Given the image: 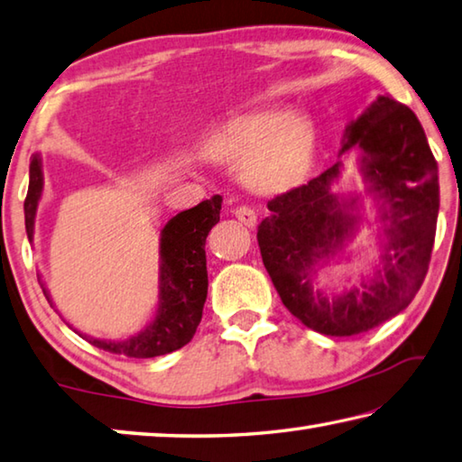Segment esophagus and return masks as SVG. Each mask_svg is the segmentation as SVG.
Wrapping results in <instances>:
<instances>
[{
	"label": "esophagus",
	"mask_w": 462,
	"mask_h": 462,
	"mask_svg": "<svg viewBox=\"0 0 462 462\" xmlns=\"http://www.w3.org/2000/svg\"><path fill=\"white\" fill-rule=\"evenodd\" d=\"M233 215H236L237 221L244 223L245 226H254L257 223V215L252 207H245V205L236 207L233 208Z\"/></svg>",
	"instance_id": "1"
}]
</instances>
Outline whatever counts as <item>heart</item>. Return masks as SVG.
Masks as SVG:
<instances>
[{
  "label": "heart",
  "instance_id": "1",
  "mask_svg": "<svg viewBox=\"0 0 462 462\" xmlns=\"http://www.w3.org/2000/svg\"><path fill=\"white\" fill-rule=\"evenodd\" d=\"M312 148V121L282 107L226 121L207 142L217 160H244L241 178L257 192H278L294 184L309 166Z\"/></svg>",
  "mask_w": 462,
  "mask_h": 462
}]
</instances>
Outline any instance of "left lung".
Here are the masks:
<instances>
[{
	"mask_svg": "<svg viewBox=\"0 0 462 462\" xmlns=\"http://www.w3.org/2000/svg\"><path fill=\"white\" fill-rule=\"evenodd\" d=\"M359 148L367 192L379 200V268L361 286L327 298L312 282L343 252L361 221L359 197H337V162L306 184L268 202L257 226L265 270L286 309L327 337L367 333L414 300L430 263L439 218V166L414 111L379 95L345 129L341 153Z\"/></svg>",
	"mask_w": 462,
	"mask_h": 462,
	"instance_id": "left-lung-1",
	"label": "left lung"
}]
</instances>
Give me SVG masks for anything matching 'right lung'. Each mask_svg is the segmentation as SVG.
<instances>
[{
  "mask_svg": "<svg viewBox=\"0 0 462 462\" xmlns=\"http://www.w3.org/2000/svg\"><path fill=\"white\" fill-rule=\"evenodd\" d=\"M42 158L40 153H32L30 184L26 200H23L30 244L34 241V218L38 202L42 199ZM221 202L223 199L215 194L213 199L202 200L197 207L170 218L160 231L158 310L150 325L124 341H101V338L85 337L88 343L103 351L134 359L160 357L190 343L202 319V306H205L208 288L205 241L208 231L218 223ZM40 286L52 306L48 290L44 284Z\"/></svg>",
  "mask_w": 462,
  "mask_h": 462,
  "instance_id": "right-lung-1",
  "label": "right lung"
}]
</instances>
